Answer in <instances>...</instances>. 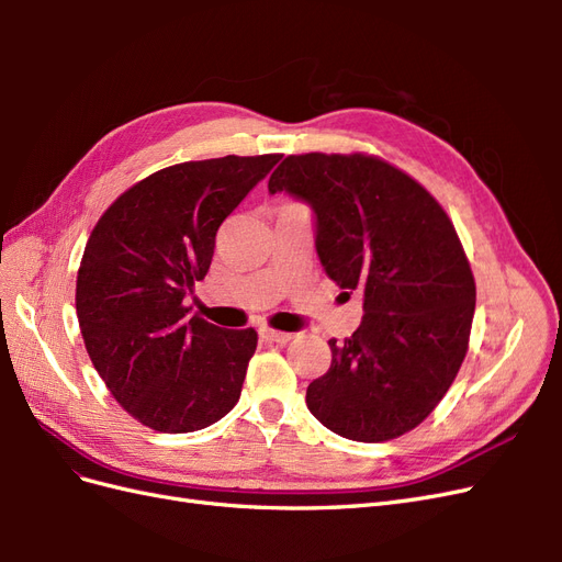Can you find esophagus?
<instances>
[{
	"mask_svg": "<svg viewBox=\"0 0 562 562\" xmlns=\"http://www.w3.org/2000/svg\"><path fill=\"white\" fill-rule=\"evenodd\" d=\"M260 335L265 339H271V342H277V345H288L295 337L293 333H281V330H271V328H260Z\"/></svg>",
	"mask_w": 562,
	"mask_h": 562,
	"instance_id": "34e87169",
	"label": "esophagus"
}]
</instances>
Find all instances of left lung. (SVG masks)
<instances>
[{"instance_id":"1","label":"left lung","mask_w":562,"mask_h":562,"mask_svg":"<svg viewBox=\"0 0 562 562\" xmlns=\"http://www.w3.org/2000/svg\"><path fill=\"white\" fill-rule=\"evenodd\" d=\"M269 192L307 201L326 274L363 293V321L307 386L337 436L380 443L427 419L462 366L475 283L443 206L401 168L356 155H291Z\"/></svg>"}]
</instances>
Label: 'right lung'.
<instances>
[{"instance_id": "obj_1", "label": "right lung", "mask_w": 562, "mask_h": 562, "mask_svg": "<svg viewBox=\"0 0 562 562\" xmlns=\"http://www.w3.org/2000/svg\"><path fill=\"white\" fill-rule=\"evenodd\" d=\"M281 155L184 161L135 182L100 215L77 274L83 345L114 401L145 427L190 434L241 396L258 333L190 316L215 234Z\"/></svg>"}]
</instances>
